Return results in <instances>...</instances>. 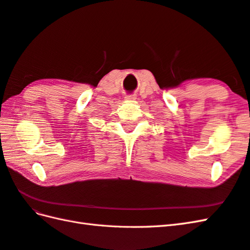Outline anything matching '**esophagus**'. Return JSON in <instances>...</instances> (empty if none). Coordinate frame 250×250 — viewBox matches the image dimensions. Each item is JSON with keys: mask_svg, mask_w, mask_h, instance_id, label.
<instances>
[{"mask_svg": "<svg viewBox=\"0 0 250 250\" xmlns=\"http://www.w3.org/2000/svg\"><path fill=\"white\" fill-rule=\"evenodd\" d=\"M125 100H136V95H133V94H130V95H126L125 96Z\"/></svg>", "mask_w": 250, "mask_h": 250, "instance_id": "34e87169", "label": "esophagus"}]
</instances>
